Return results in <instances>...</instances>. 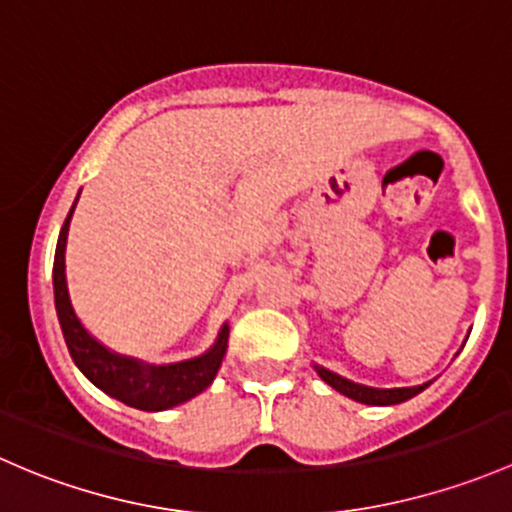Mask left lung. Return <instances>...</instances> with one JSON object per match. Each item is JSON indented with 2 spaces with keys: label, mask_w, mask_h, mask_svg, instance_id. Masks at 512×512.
Segmentation results:
<instances>
[{
  "label": "left lung",
  "mask_w": 512,
  "mask_h": 512,
  "mask_svg": "<svg viewBox=\"0 0 512 512\" xmlns=\"http://www.w3.org/2000/svg\"><path fill=\"white\" fill-rule=\"evenodd\" d=\"M318 374L330 384V387L337 389L340 394H345V397L355 399V402H362V404H374V407H387V404L407 402V399L416 397V394L426 387V384H421V387H407V389H374V387H365V384L350 382V379L340 377V374L335 372L323 370V367H318Z\"/></svg>",
  "instance_id": "1"
}]
</instances>
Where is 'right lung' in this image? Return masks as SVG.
Masks as SVG:
<instances>
[{
    "mask_svg": "<svg viewBox=\"0 0 512 512\" xmlns=\"http://www.w3.org/2000/svg\"><path fill=\"white\" fill-rule=\"evenodd\" d=\"M76 207V204H73ZM71 212L61 226L59 244H56L54 256V295H56V313H59V323L66 337L68 352H71L73 362L78 370L86 374L98 389L110 394L113 399H120L128 407L142 409V412H162V409L177 407V404L187 402V399L197 397L199 392L212 384L217 377L221 365V357L226 352V337L229 328H221L217 345L207 352V355L197 357V360L179 362V365L167 367H145L138 360L130 357H120L115 352L105 350L98 340L83 330L81 320L76 318L68 300L66 288V236L68 224H71Z\"/></svg>",
    "mask_w": 512,
    "mask_h": 512,
    "instance_id": "obj_1",
    "label": "right lung"
}]
</instances>
